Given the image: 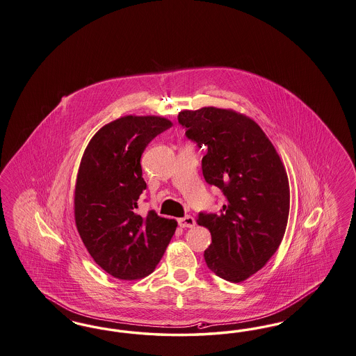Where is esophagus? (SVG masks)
Masks as SVG:
<instances>
[{"label": "esophagus", "mask_w": 356, "mask_h": 356, "mask_svg": "<svg viewBox=\"0 0 356 356\" xmlns=\"http://www.w3.org/2000/svg\"><path fill=\"white\" fill-rule=\"evenodd\" d=\"M195 224H196V221L192 216H185L183 218H179V225L181 228H192V227H195Z\"/></svg>", "instance_id": "34e87169"}]
</instances>
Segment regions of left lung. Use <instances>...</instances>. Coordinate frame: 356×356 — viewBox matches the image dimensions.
I'll return each instance as SVG.
<instances>
[{"instance_id": "obj_1", "label": "left lung", "mask_w": 356, "mask_h": 356, "mask_svg": "<svg viewBox=\"0 0 356 356\" xmlns=\"http://www.w3.org/2000/svg\"><path fill=\"white\" fill-rule=\"evenodd\" d=\"M177 120L189 140L207 147L204 179L225 196L218 213H199V225L212 236L205 262L220 278L241 282L264 268L284 238L290 207L284 164L245 115L204 107L180 113Z\"/></svg>"}]
</instances>
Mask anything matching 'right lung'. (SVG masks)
I'll return each instance as SVG.
<instances>
[{
    "instance_id": "add662e5",
    "label": "right lung",
    "mask_w": 356,
    "mask_h": 356,
    "mask_svg": "<svg viewBox=\"0 0 356 356\" xmlns=\"http://www.w3.org/2000/svg\"><path fill=\"white\" fill-rule=\"evenodd\" d=\"M172 127L159 116L116 119L88 143L75 185V222L90 256L110 275L139 280L155 270L177 227L154 211L138 213L147 184L140 159Z\"/></svg>"
}]
</instances>
